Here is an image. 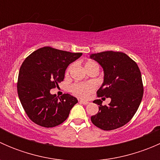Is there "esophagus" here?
Here are the masks:
<instances>
[{"label": "esophagus", "mask_w": 160, "mask_h": 160, "mask_svg": "<svg viewBox=\"0 0 160 160\" xmlns=\"http://www.w3.org/2000/svg\"><path fill=\"white\" fill-rule=\"evenodd\" d=\"M80 104H89V102H88V101H83V100H80Z\"/></svg>", "instance_id": "obj_1"}]
</instances>
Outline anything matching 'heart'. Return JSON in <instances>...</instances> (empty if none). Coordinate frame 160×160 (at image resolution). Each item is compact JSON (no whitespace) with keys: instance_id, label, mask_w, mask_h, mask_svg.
Instances as JSON below:
<instances>
[{"instance_id":"obj_1","label":"heart","mask_w":160,"mask_h":160,"mask_svg":"<svg viewBox=\"0 0 160 160\" xmlns=\"http://www.w3.org/2000/svg\"><path fill=\"white\" fill-rule=\"evenodd\" d=\"M94 62H88L85 65L87 66L90 65V64H93ZM72 68V67H70L67 70V72H69ZM96 88V85L95 83L89 82V83H74L73 85L71 86V91L77 96L80 97V98H87L89 96L90 93L93 91Z\"/></svg>"}]
</instances>
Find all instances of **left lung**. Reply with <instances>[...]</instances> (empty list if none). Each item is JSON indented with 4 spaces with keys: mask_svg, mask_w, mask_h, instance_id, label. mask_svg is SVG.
<instances>
[{
    "mask_svg": "<svg viewBox=\"0 0 160 160\" xmlns=\"http://www.w3.org/2000/svg\"><path fill=\"white\" fill-rule=\"evenodd\" d=\"M90 59L98 62L104 70V82L97 93L110 98L108 105L101 100L93 102L99 105V111L91 116L95 126L105 131L122 127L132 118L143 96L142 75L136 62L125 53L106 51L93 53Z\"/></svg>",
    "mask_w": 160,
    "mask_h": 160,
    "instance_id": "left-lung-1",
    "label": "left lung"
}]
</instances>
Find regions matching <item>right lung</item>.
<instances>
[{"label": "right lung", "mask_w": 160, "mask_h": 160, "mask_svg": "<svg viewBox=\"0 0 160 160\" xmlns=\"http://www.w3.org/2000/svg\"><path fill=\"white\" fill-rule=\"evenodd\" d=\"M49 46L37 49L22 63L18 80V93L28 118L40 126L52 128L67 120L78 102L69 93L60 98L50 90L59 86L67 67L82 56Z\"/></svg>", "instance_id": "obj_1"}]
</instances>
